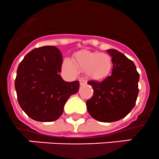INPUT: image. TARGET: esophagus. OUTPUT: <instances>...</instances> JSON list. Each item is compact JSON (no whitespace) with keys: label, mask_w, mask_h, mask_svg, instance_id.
<instances>
[{"label":"esophagus","mask_w":159,"mask_h":159,"mask_svg":"<svg viewBox=\"0 0 159 159\" xmlns=\"http://www.w3.org/2000/svg\"><path fill=\"white\" fill-rule=\"evenodd\" d=\"M79 82H80V85H86V84H87V81H86V80L84 79V78H80Z\"/></svg>","instance_id":"34e87169"}]
</instances>
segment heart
<instances>
[{"mask_svg": "<svg viewBox=\"0 0 159 159\" xmlns=\"http://www.w3.org/2000/svg\"><path fill=\"white\" fill-rule=\"evenodd\" d=\"M85 71L87 76L93 80L102 81L111 75L113 69V61L106 53L84 51L74 57V64L70 59H65L63 66L71 73H76L77 68Z\"/></svg>", "mask_w": 159, "mask_h": 159, "instance_id": "1", "label": "heart"}]
</instances>
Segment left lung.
Segmentation results:
<instances>
[{
	"label": "left lung",
	"mask_w": 159,
	"mask_h": 159,
	"mask_svg": "<svg viewBox=\"0 0 159 159\" xmlns=\"http://www.w3.org/2000/svg\"><path fill=\"white\" fill-rule=\"evenodd\" d=\"M113 61L111 76L101 82L89 81L93 96L86 101L90 116L101 122H114L125 117L136 102L139 74L131 60L115 49L108 50Z\"/></svg>",
	"instance_id": "left-lung-1"
}]
</instances>
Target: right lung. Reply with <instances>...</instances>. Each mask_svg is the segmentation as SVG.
<instances>
[{"label":"right lung","instance_id":"add662e5","mask_svg":"<svg viewBox=\"0 0 159 159\" xmlns=\"http://www.w3.org/2000/svg\"><path fill=\"white\" fill-rule=\"evenodd\" d=\"M62 56L55 47L30 51L20 63L15 80L17 100L24 112L36 121L56 120L66 102L79 89V81H65L60 76Z\"/></svg>","mask_w":159,"mask_h":159}]
</instances>
